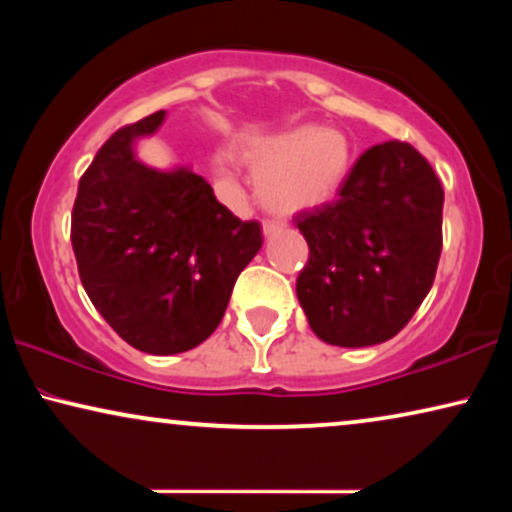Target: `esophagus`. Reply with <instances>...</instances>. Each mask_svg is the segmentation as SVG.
<instances>
[{"label":"esophagus","instance_id":"34e87169","mask_svg":"<svg viewBox=\"0 0 512 512\" xmlns=\"http://www.w3.org/2000/svg\"><path fill=\"white\" fill-rule=\"evenodd\" d=\"M282 228H284V223H279V221H263V237L277 235Z\"/></svg>","mask_w":512,"mask_h":512}]
</instances>
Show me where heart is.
I'll list each match as a JSON object with an SVG mask.
<instances>
[{
  "label": "heart",
  "mask_w": 512,
  "mask_h": 512,
  "mask_svg": "<svg viewBox=\"0 0 512 512\" xmlns=\"http://www.w3.org/2000/svg\"><path fill=\"white\" fill-rule=\"evenodd\" d=\"M256 174L261 205L277 214H303L335 198L352 170V144L345 132L303 123L277 135L256 139L240 151ZM230 153L216 156V167L228 170Z\"/></svg>",
  "instance_id": "1"
}]
</instances>
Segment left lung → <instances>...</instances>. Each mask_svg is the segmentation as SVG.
<instances>
[{
  "mask_svg": "<svg viewBox=\"0 0 512 512\" xmlns=\"http://www.w3.org/2000/svg\"><path fill=\"white\" fill-rule=\"evenodd\" d=\"M443 200L422 153L391 139L356 160L338 200L298 216L310 261L296 293L319 340L370 347L408 324L436 277Z\"/></svg>",
  "mask_w": 512,
  "mask_h": 512,
  "instance_id": "8db88e82",
  "label": "left lung"
}]
</instances>
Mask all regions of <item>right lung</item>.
<instances>
[{"instance_id":"obj_1","label":"right lung","mask_w":512,"mask_h":512,"mask_svg":"<svg viewBox=\"0 0 512 512\" xmlns=\"http://www.w3.org/2000/svg\"><path fill=\"white\" fill-rule=\"evenodd\" d=\"M165 111L114 132L79 181L72 247L90 303L146 354L198 347L221 324L235 279L263 247L191 167L156 170L135 156Z\"/></svg>"}]
</instances>
